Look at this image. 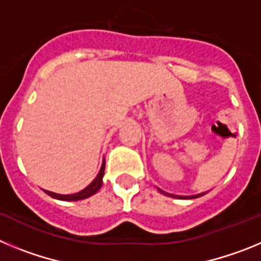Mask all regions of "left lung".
<instances>
[{
    "instance_id": "1",
    "label": "left lung",
    "mask_w": 261,
    "mask_h": 261,
    "mask_svg": "<svg viewBox=\"0 0 261 261\" xmlns=\"http://www.w3.org/2000/svg\"><path fill=\"white\" fill-rule=\"evenodd\" d=\"M159 192H162V191L159 190ZM165 193V192H163ZM165 195H167V193H165ZM200 196H202V195H195V196H190V197H186V199H196V197H200Z\"/></svg>"
}]
</instances>
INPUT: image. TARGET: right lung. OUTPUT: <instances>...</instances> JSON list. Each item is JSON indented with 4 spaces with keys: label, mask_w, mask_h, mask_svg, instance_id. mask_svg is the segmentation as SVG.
<instances>
[{
    "label": "right lung",
    "mask_w": 261,
    "mask_h": 261,
    "mask_svg": "<svg viewBox=\"0 0 261 261\" xmlns=\"http://www.w3.org/2000/svg\"><path fill=\"white\" fill-rule=\"evenodd\" d=\"M105 168H106V162H103L102 167H100V170H99L95 179H94V180L91 181L86 188H85V190L80 191V192L73 193V195H59V193H53V192H49V191H45V193H47L48 196H50V197H53V199L62 200V201H78V200L87 199V197H90V196L95 195V193L100 190V187H102L103 184Z\"/></svg>",
    "instance_id": "obj_1"
}]
</instances>
